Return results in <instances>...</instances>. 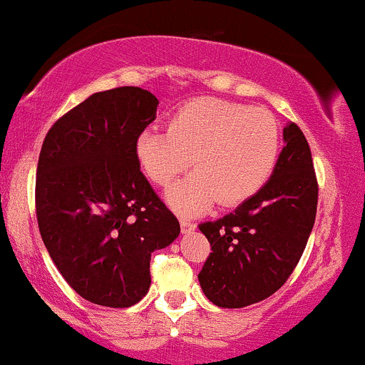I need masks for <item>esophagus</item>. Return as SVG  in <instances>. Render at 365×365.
Here are the masks:
<instances>
[{"label":"esophagus","mask_w":365,"mask_h":365,"mask_svg":"<svg viewBox=\"0 0 365 365\" xmlns=\"http://www.w3.org/2000/svg\"><path fill=\"white\" fill-rule=\"evenodd\" d=\"M195 228H197V225H195L193 221L186 220V217H181V232H182V234H191Z\"/></svg>","instance_id":"1"}]
</instances>
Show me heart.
<instances>
[{"label":"heart","mask_w":365,"mask_h":365,"mask_svg":"<svg viewBox=\"0 0 365 365\" xmlns=\"http://www.w3.org/2000/svg\"><path fill=\"white\" fill-rule=\"evenodd\" d=\"M137 160L149 181L167 186L193 165L197 170L167 191L178 212L197 214L220 202L232 207L267 182L279 155V126L264 108L216 98L182 105L167 131L138 135Z\"/></svg>","instance_id":"obj_1"}]
</instances>
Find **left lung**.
<instances>
[{"label":"left lung","mask_w":365,"mask_h":365,"mask_svg":"<svg viewBox=\"0 0 365 365\" xmlns=\"http://www.w3.org/2000/svg\"><path fill=\"white\" fill-rule=\"evenodd\" d=\"M272 175L234 212L198 225L212 253L198 274L204 294L228 309L276 294L299 264L313 230L318 182L302 130H283Z\"/></svg>","instance_id":"8db88e82"}]
</instances>
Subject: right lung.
Returning a JSON list of instances; mask_svg holds the SVG:
<instances>
[{
    "instance_id": "1",
    "label": "right lung",
    "mask_w": 365,
    "mask_h": 365,
    "mask_svg": "<svg viewBox=\"0 0 365 365\" xmlns=\"http://www.w3.org/2000/svg\"><path fill=\"white\" fill-rule=\"evenodd\" d=\"M156 107L133 86L95 93L52 125L40 151V235L66 283L98 306L137 304L151 287V253L181 232L135 151Z\"/></svg>"
}]
</instances>
